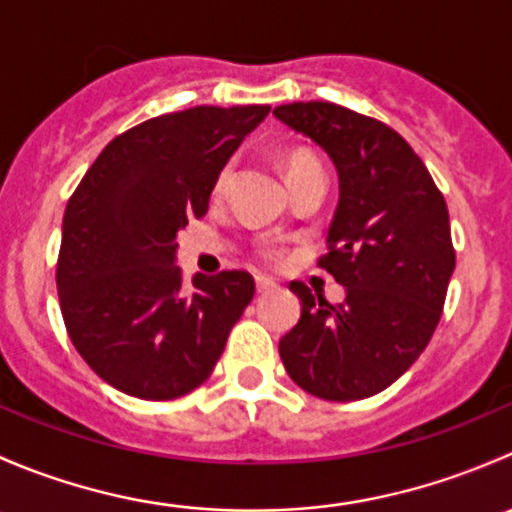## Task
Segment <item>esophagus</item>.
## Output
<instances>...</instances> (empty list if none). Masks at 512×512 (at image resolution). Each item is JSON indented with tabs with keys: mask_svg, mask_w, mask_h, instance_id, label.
Here are the masks:
<instances>
[{
	"mask_svg": "<svg viewBox=\"0 0 512 512\" xmlns=\"http://www.w3.org/2000/svg\"><path fill=\"white\" fill-rule=\"evenodd\" d=\"M255 282H257V292H260V294H267V292H272V289L277 287L275 282L270 280V277H257Z\"/></svg>",
	"mask_w": 512,
	"mask_h": 512,
	"instance_id": "obj_1",
	"label": "esophagus"
}]
</instances>
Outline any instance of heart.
<instances>
[{
	"label": "heart",
	"instance_id": "b5f03b06",
	"mask_svg": "<svg viewBox=\"0 0 512 512\" xmlns=\"http://www.w3.org/2000/svg\"><path fill=\"white\" fill-rule=\"evenodd\" d=\"M312 163H317V160H314L312 156H309V153H302V151H297V153H292V156H287V160H285V168H287V175L289 173H294V170H299V168H304V165H312ZM227 178H230V168H225L223 173H220V178H218V190L223 188V185L227 183ZM262 252H265L267 257L272 255V247L270 245H265L262 247Z\"/></svg>",
	"mask_w": 512,
	"mask_h": 512
}]
</instances>
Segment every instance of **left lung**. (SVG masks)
Returning a JSON list of instances; mask_svg holds the SVG:
<instances>
[{"label":"left lung","instance_id":"left-lung-1","mask_svg":"<svg viewBox=\"0 0 512 512\" xmlns=\"http://www.w3.org/2000/svg\"><path fill=\"white\" fill-rule=\"evenodd\" d=\"M272 113L317 143L337 170L339 203L322 267L347 289L344 304L329 307L292 282L302 314L280 339V359L307 394L366 399L406 374L436 332L456 267L446 200L386 123L327 101Z\"/></svg>","mask_w":512,"mask_h":512}]
</instances>
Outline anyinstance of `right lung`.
I'll list each match as a JSON object with an SVG mask.
<instances>
[{
    "instance_id": "right-lung-1",
    "label": "right lung",
    "mask_w": 512,
    "mask_h": 512,
    "mask_svg": "<svg viewBox=\"0 0 512 512\" xmlns=\"http://www.w3.org/2000/svg\"><path fill=\"white\" fill-rule=\"evenodd\" d=\"M270 106H195L113 138L66 205L56 289L76 352L113 389L168 401L198 389L255 294L227 270L183 285L178 232L208 213L220 170Z\"/></svg>"
}]
</instances>
